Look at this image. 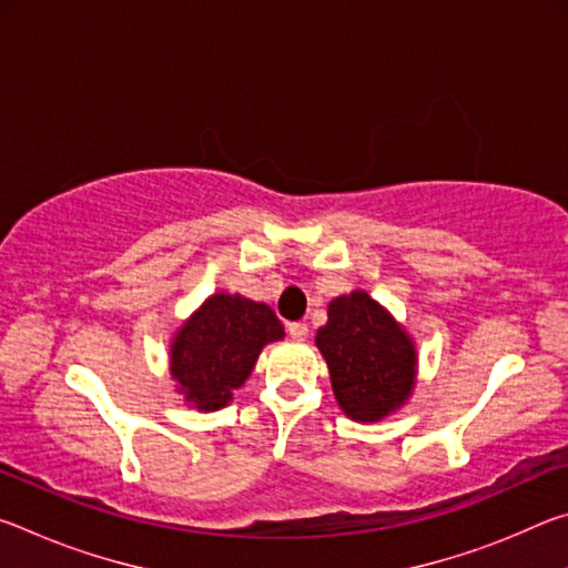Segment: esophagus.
<instances>
[{
	"label": "esophagus",
	"instance_id": "34e87169",
	"mask_svg": "<svg viewBox=\"0 0 568 568\" xmlns=\"http://www.w3.org/2000/svg\"><path fill=\"white\" fill-rule=\"evenodd\" d=\"M287 333H291L293 341H305L307 338V325L305 323H291V325H287Z\"/></svg>",
	"mask_w": 568,
	"mask_h": 568
}]
</instances>
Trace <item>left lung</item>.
Instances as JSON below:
<instances>
[{
    "label": "left lung",
    "instance_id": "1",
    "mask_svg": "<svg viewBox=\"0 0 568 568\" xmlns=\"http://www.w3.org/2000/svg\"><path fill=\"white\" fill-rule=\"evenodd\" d=\"M315 345L328 363L335 400L353 420H383L416 386V345L365 291L331 301Z\"/></svg>",
    "mask_w": 568,
    "mask_h": 568
}]
</instances>
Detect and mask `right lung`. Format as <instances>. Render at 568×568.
<instances>
[{
    "mask_svg": "<svg viewBox=\"0 0 568 568\" xmlns=\"http://www.w3.org/2000/svg\"><path fill=\"white\" fill-rule=\"evenodd\" d=\"M283 335V323L265 303L215 293L172 338L170 376L192 408L217 410L233 400L265 345Z\"/></svg>",
    "mask_w": 568,
    "mask_h": 568,
    "instance_id": "add662e5",
    "label": "right lung"
}]
</instances>
